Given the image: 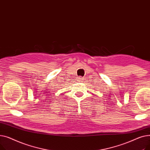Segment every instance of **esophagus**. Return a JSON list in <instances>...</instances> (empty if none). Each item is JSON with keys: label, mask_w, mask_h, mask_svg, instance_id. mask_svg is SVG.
<instances>
[{"label": "esophagus", "mask_w": 150, "mask_h": 150, "mask_svg": "<svg viewBox=\"0 0 150 150\" xmlns=\"http://www.w3.org/2000/svg\"><path fill=\"white\" fill-rule=\"evenodd\" d=\"M83 80V77H81V76H79L78 78V81H81Z\"/></svg>", "instance_id": "1"}]
</instances>
